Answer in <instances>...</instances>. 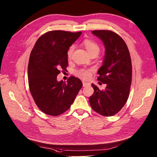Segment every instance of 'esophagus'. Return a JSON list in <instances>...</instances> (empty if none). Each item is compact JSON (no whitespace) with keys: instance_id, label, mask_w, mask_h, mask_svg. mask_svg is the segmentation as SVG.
<instances>
[{"instance_id":"34e87169","label":"esophagus","mask_w":157,"mask_h":157,"mask_svg":"<svg viewBox=\"0 0 157 157\" xmlns=\"http://www.w3.org/2000/svg\"><path fill=\"white\" fill-rule=\"evenodd\" d=\"M89 83H87V82H83V87H86L87 86H89Z\"/></svg>"}]
</instances>
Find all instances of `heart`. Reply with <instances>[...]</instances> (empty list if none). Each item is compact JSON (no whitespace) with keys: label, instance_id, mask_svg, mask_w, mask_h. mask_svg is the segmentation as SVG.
I'll list each match as a JSON object with an SVG mask.
<instances>
[{"label":"heart","instance_id":"b5f03b06","mask_svg":"<svg viewBox=\"0 0 157 157\" xmlns=\"http://www.w3.org/2000/svg\"><path fill=\"white\" fill-rule=\"evenodd\" d=\"M82 44L83 46L86 48L87 51L91 56H97L100 52V47L98 45V44L92 39H86L83 40L82 42ZM74 45H71L68 48V51H67V52H66L67 58H68V59H71V56H72L73 52H74ZM75 74L80 78H83V79H87L88 78H89V76H90L91 72L90 71L88 70L81 69L76 71Z\"/></svg>","mask_w":157,"mask_h":157}]
</instances>
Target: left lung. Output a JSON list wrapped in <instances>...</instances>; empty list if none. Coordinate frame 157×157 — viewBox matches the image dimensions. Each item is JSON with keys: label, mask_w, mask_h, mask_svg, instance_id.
<instances>
[{"label": "left lung", "mask_w": 157, "mask_h": 157, "mask_svg": "<svg viewBox=\"0 0 157 157\" xmlns=\"http://www.w3.org/2000/svg\"><path fill=\"white\" fill-rule=\"evenodd\" d=\"M92 33L105 46L103 64L98 71L97 79L106 87L101 91L91 84L94 93L89 97V102L96 113L112 116L123 108L129 97L132 78L130 54L123 39L114 31L95 30Z\"/></svg>", "instance_id": "obj_1"}]
</instances>
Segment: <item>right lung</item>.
Segmentation results:
<instances>
[{
  "mask_svg": "<svg viewBox=\"0 0 157 157\" xmlns=\"http://www.w3.org/2000/svg\"><path fill=\"white\" fill-rule=\"evenodd\" d=\"M82 34L55 30L44 33L35 43L28 64L29 91L44 114L56 116L68 110L83 83L71 75L68 82H57V75L68 66L66 52Z\"/></svg>",
  "mask_w": 157,
  "mask_h": 157,
  "instance_id": "1",
  "label": "right lung"
}]
</instances>
